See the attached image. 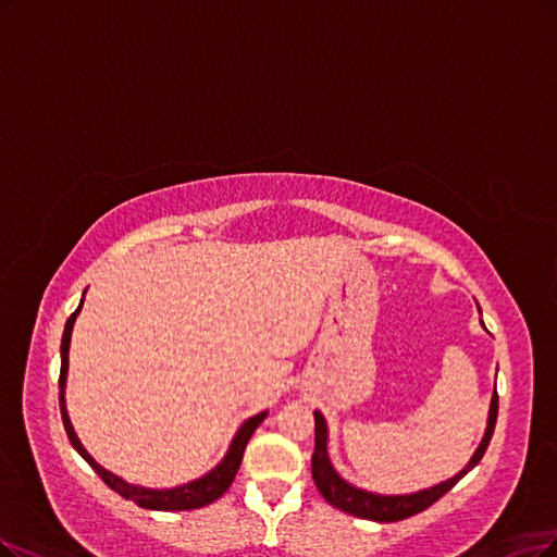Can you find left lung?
<instances>
[{"instance_id":"obj_1","label":"left lung","mask_w":557,"mask_h":557,"mask_svg":"<svg viewBox=\"0 0 557 557\" xmlns=\"http://www.w3.org/2000/svg\"><path fill=\"white\" fill-rule=\"evenodd\" d=\"M496 418H498V393H496V387H493L484 436H482L478 449L472 451L470 461L457 472V475L445 480V482H438L434 486H429V488H420L413 493H393V496H387V493H374V491L358 488L339 475L331 461V455H327V422L321 416V410H314V455H312L314 484L327 503L346 513H354V517H358V519H369V521H379V523L404 521L408 517H413V513L424 511L438 498H443L451 486H455L461 478H466L468 472L482 461L484 451L491 443L493 429H496Z\"/></svg>"}]
</instances>
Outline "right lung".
<instances>
[{
	"label": "right lung",
	"mask_w": 557,
	"mask_h": 557,
	"mask_svg": "<svg viewBox=\"0 0 557 557\" xmlns=\"http://www.w3.org/2000/svg\"><path fill=\"white\" fill-rule=\"evenodd\" d=\"M87 294V292H85ZM82 302H85V298L79 300L77 310L69 317L66 321V327H64V337H61V374H59V408H61V420H64V426H66V434L73 443V447L77 449V455L85 459L98 475L100 480L106 482L112 491H116L121 498L126 500H133L137 503L139 507L144 509H156V511H183V509H199L203 505H211L213 500H218L222 493L232 486L236 472L240 468V461H243V451H245V445L247 441L252 438L255 429L265 420L268 410H263V413L259 416H252L250 420H245L238 431L234 434L232 443H230V449H226V455L222 457V461L206 472V475L188 482V484H178V486H172V488H149V486H139V484H131L123 478L114 475V472H110L108 468H102L89 451L85 449V445L79 443L75 429L71 424V418H69V410H66V376H69V351H71V333H73V325H75V319L77 314L82 312Z\"/></svg>",
	"instance_id": "1"
}]
</instances>
